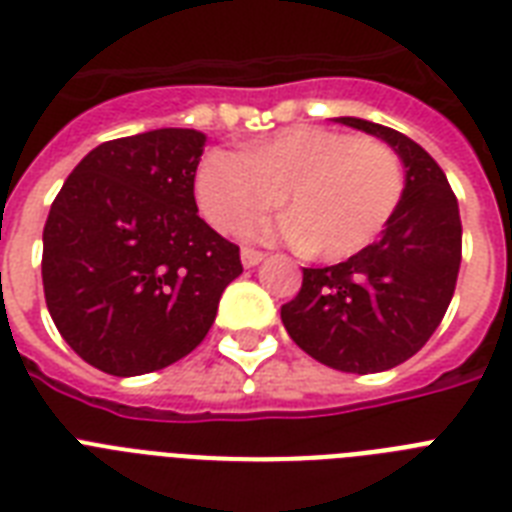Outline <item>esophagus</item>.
<instances>
[{"label":"esophagus","mask_w":512,"mask_h":512,"mask_svg":"<svg viewBox=\"0 0 512 512\" xmlns=\"http://www.w3.org/2000/svg\"><path fill=\"white\" fill-rule=\"evenodd\" d=\"M265 260L263 252H257V249H241V263H244V268H255V265H260Z\"/></svg>","instance_id":"34e87169"}]
</instances>
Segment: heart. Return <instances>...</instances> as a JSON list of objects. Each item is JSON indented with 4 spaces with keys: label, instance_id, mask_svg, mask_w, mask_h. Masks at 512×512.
Returning <instances> with one entry per match:
<instances>
[{
    "label": "heart",
    "instance_id": "obj_1",
    "mask_svg": "<svg viewBox=\"0 0 512 512\" xmlns=\"http://www.w3.org/2000/svg\"><path fill=\"white\" fill-rule=\"evenodd\" d=\"M404 196V167L374 138L297 124L244 154L209 151L196 170V201L217 231L236 233L287 201L292 215L249 225V236L348 260L372 244Z\"/></svg>",
    "mask_w": 512,
    "mask_h": 512
}]
</instances>
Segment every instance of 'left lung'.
I'll use <instances>...</instances> for the list:
<instances>
[{
	"instance_id": "obj_1",
	"label": "left lung",
	"mask_w": 512,
	"mask_h": 512,
	"mask_svg": "<svg viewBox=\"0 0 512 512\" xmlns=\"http://www.w3.org/2000/svg\"><path fill=\"white\" fill-rule=\"evenodd\" d=\"M337 124L388 143L404 164V196L374 244L329 268H303V287L281 305L289 337L321 364L350 374L404 364L436 332L462 260L460 207L444 170L412 138L382 124Z\"/></svg>"
}]
</instances>
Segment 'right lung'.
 <instances>
[{"label":"right lung","instance_id":"obj_1","mask_svg":"<svg viewBox=\"0 0 512 512\" xmlns=\"http://www.w3.org/2000/svg\"><path fill=\"white\" fill-rule=\"evenodd\" d=\"M204 143L183 127L100 143L52 201L47 311L100 372L135 377L188 356L241 273L239 247L201 220L193 199Z\"/></svg>","mask_w":512,"mask_h":512}]
</instances>
